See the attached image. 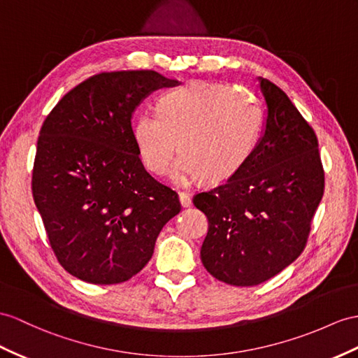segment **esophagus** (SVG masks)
<instances>
[{"label": "esophagus", "mask_w": 358, "mask_h": 358, "mask_svg": "<svg viewBox=\"0 0 358 358\" xmlns=\"http://www.w3.org/2000/svg\"><path fill=\"white\" fill-rule=\"evenodd\" d=\"M179 202H180V205L184 206V208H189L191 206V197H189V194L179 193Z\"/></svg>", "instance_id": "1"}]
</instances>
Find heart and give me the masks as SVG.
<instances>
[{
  "instance_id": "1",
  "label": "heart",
  "mask_w": 358,
  "mask_h": 358,
  "mask_svg": "<svg viewBox=\"0 0 358 358\" xmlns=\"http://www.w3.org/2000/svg\"><path fill=\"white\" fill-rule=\"evenodd\" d=\"M259 112L245 92L219 83H191L170 91L158 113L144 110L134 120L139 158L155 174L169 173L189 184L200 176L209 184L229 179L254 150Z\"/></svg>"
}]
</instances>
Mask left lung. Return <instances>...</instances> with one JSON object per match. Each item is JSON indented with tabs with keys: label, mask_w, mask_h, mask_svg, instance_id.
<instances>
[{
	"label": "left lung",
	"mask_w": 358,
	"mask_h": 358,
	"mask_svg": "<svg viewBox=\"0 0 358 358\" xmlns=\"http://www.w3.org/2000/svg\"><path fill=\"white\" fill-rule=\"evenodd\" d=\"M259 90L263 136L228 180L193 199L208 217L202 263L237 287L270 280L302 254L325 187L315 130L275 83L259 78Z\"/></svg>",
	"instance_id": "left-lung-1"
}]
</instances>
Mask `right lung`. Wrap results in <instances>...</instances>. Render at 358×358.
Listing matches in <instances>:
<instances>
[{
	"label": "right lung",
	"mask_w": 358,
	"mask_h": 358,
	"mask_svg": "<svg viewBox=\"0 0 358 358\" xmlns=\"http://www.w3.org/2000/svg\"><path fill=\"white\" fill-rule=\"evenodd\" d=\"M176 85L152 69L100 73L65 94L43 121L33 199L57 261L78 280H130L179 214L178 194L147 173L132 134L138 104Z\"/></svg>",
	"instance_id": "add662e5"
}]
</instances>
